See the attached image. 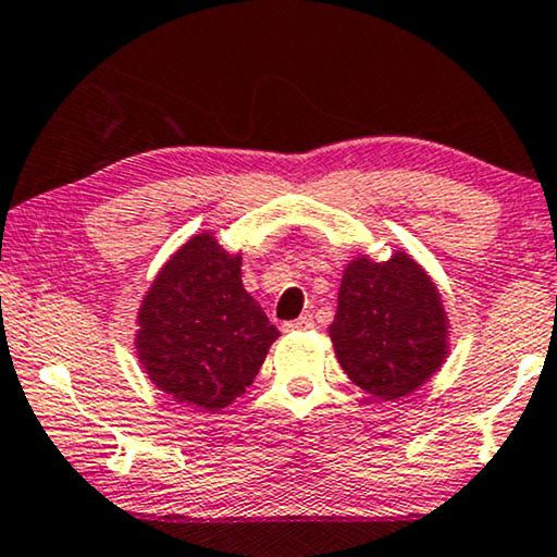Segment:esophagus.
Wrapping results in <instances>:
<instances>
[{
	"instance_id": "esophagus-1",
	"label": "esophagus",
	"mask_w": 557,
	"mask_h": 557,
	"mask_svg": "<svg viewBox=\"0 0 557 557\" xmlns=\"http://www.w3.org/2000/svg\"><path fill=\"white\" fill-rule=\"evenodd\" d=\"M312 325H315V323H312L310 312H302V315L297 320H289V323H285V331H310Z\"/></svg>"
}]
</instances>
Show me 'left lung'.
<instances>
[{
    "mask_svg": "<svg viewBox=\"0 0 557 557\" xmlns=\"http://www.w3.org/2000/svg\"><path fill=\"white\" fill-rule=\"evenodd\" d=\"M327 335L356 386L398 401L442 368L451 327L432 275L396 249L383 262L363 252L348 260Z\"/></svg>",
    "mask_w": 557,
    "mask_h": 557,
    "instance_id": "8db88e82",
    "label": "left lung"
}]
</instances>
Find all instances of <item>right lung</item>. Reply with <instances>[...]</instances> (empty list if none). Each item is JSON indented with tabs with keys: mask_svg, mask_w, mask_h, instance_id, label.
I'll use <instances>...</instances> for the list:
<instances>
[{
	"mask_svg": "<svg viewBox=\"0 0 557 557\" xmlns=\"http://www.w3.org/2000/svg\"><path fill=\"white\" fill-rule=\"evenodd\" d=\"M138 363L194 411H222L260 373L280 331L242 285V252L214 232L186 239L163 262L136 318Z\"/></svg>",
	"mask_w": 557,
	"mask_h": 557,
	"instance_id": "add662e5",
	"label": "right lung"
}]
</instances>
